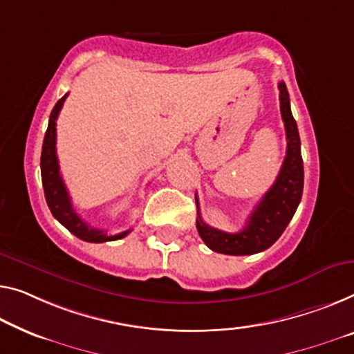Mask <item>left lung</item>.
Masks as SVG:
<instances>
[{
  "instance_id": "8db88e82",
  "label": "left lung",
  "mask_w": 354,
  "mask_h": 354,
  "mask_svg": "<svg viewBox=\"0 0 354 354\" xmlns=\"http://www.w3.org/2000/svg\"><path fill=\"white\" fill-rule=\"evenodd\" d=\"M279 88V109L286 129L288 149L286 157L279 170L277 181L268 189L261 202L252 209L246 225L236 234L218 230L205 224L200 216L198 200L197 202V230L209 250L230 256L256 254L270 248L281 236L289 221L297 209L304 191V162L300 154V136L297 124L292 118L291 103L286 84L278 82Z\"/></svg>"
}]
</instances>
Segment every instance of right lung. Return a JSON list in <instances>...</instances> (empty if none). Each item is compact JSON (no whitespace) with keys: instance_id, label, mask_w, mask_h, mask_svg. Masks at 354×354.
I'll return each instance as SVG.
<instances>
[{"instance_id":"1","label":"right lung","mask_w":354,"mask_h":354,"mask_svg":"<svg viewBox=\"0 0 354 354\" xmlns=\"http://www.w3.org/2000/svg\"><path fill=\"white\" fill-rule=\"evenodd\" d=\"M65 97H62L59 102L55 103L54 109H52L49 125H47V131L44 136V143H42V152H41V178H42V187H44L46 202L49 205L50 213L59 223L76 235L77 239L88 243H104V241H114L129 234L130 230L120 232L115 235H108L106 230L91 227L81 216H79L75 208H73L70 194L66 191L65 183H63L59 159H57V118H59L60 109L65 103Z\"/></svg>"}]
</instances>
